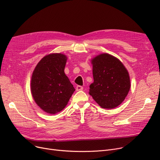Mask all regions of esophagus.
Here are the masks:
<instances>
[{"mask_svg":"<svg viewBox=\"0 0 160 160\" xmlns=\"http://www.w3.org/2000/svg\"><path fill=\"white\" fill-rule=\"evenodd\" d=\"M76 89H77V91H82L83 89V87L81 86H77V88H76Z\"/></svg>","mask_w":160,"mask_h":160,"instance_id":"obj_1","label":"esophagus"}]
</instances>
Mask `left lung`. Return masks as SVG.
Instances as JSON below:
<instances>
[{
    "mask_svg": "<svg viewBox=\"0 0 160 160\" xmlns=\"http://www.w3.org/2000/svg\"><path fill=\"white\" fill-rule=\"evenodd\" d=\"M94 82L89 86V95L102 108L120 105L130 88L128 72L114 56L102 54L92 60Z\"/></svg>",
    "mask_w": 160,
    "mask_h": 160,
    "instance_id": "left-lung-1",
    "label": "left lung"
}]
</instances>
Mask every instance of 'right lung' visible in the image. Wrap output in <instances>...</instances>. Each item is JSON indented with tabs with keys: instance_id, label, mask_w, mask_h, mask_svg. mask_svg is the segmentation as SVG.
<instances>
[{
	"instance_id": "obj_1",
	"label": "right lung",
	"mask_w": 160,
	"mask_h": 160,
	"mask_svg": "<svg viewBox=\"0 0 160 160\" xmlns=\"http://www.w3.org/2000/svg\"><path fill=\"white\" fill-rule=\"evenodd\" d=\"M66 62L63 54L47 55L41 59L32 74L33 98L42 110L50 114L61 112L75 91L64 72Z\"/></svg>"
}]
</instances>
